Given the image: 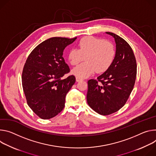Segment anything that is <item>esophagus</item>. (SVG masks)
<instances>
[{"mask_svg":"<svg viewBox=\"0 0 156 156\" xmlns=\"http://www.w3.org/2000/svg\"><path fill=\"white\" fill-rule=\"evenodd\" d=\"M76 81H77V82H79V81H80V80H82L80 77H76Z\"/></svg>","mask_w":156,"mask_h":156,"instance_id":"esophagus-1","label":"esophagus"}]
</instances>
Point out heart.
I'll return each mask as SVG.
<instances>
[{"label": "heart", "mask_w": 156, "mask_h": 156, "mask_svg": "<svg viewBox=\"0 0 156 156\" xmlns=\"http://www.w3.org/2000/svg\"><path fill=\"white\" fill-rule=\"evenodd\" d=\"M116 56L114 44L110 41L89 36L80 39L78 49L69 51L67 59L72 66H76L83 60L85 62L74 67L72 73L79 77H87L94 74L107 71L112 65Z\"/></svg>", "instance_id": "obj_1"}]
</instances>
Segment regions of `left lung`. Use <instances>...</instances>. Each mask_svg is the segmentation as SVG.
Wrapping results in <instances>:
<instances>
[{"label":"left lung","mask_w":156,"mask_h":156,"mask_svg":"<svg viewBox=\"0 0 156 156\" xmlns=\"http://www.w3.org/2000/svg\"><path fill=\"white\" fill-rule=\"evenodd\" d=\"M116 42V56L111 67L97 77L88 81V105L101 115H109L122 108L135 83L137 64L130 45L117 34L107 32Z\"/></svg>","instance_id":"8db88e82"}]
</instances>
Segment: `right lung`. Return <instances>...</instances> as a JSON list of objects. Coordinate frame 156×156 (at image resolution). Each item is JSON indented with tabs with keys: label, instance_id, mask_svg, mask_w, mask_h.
Segmentation results:
<instances>
[{
	"label": "right lung",
	"instance_id": "1",
	"mask_svg": "<svg viewBox=\"0 0 156 156\" xmlns=\"http://www.w3.org/2000/svg\"><path fill=\"white\" fill-rule=\"evenodd\" d=\"M76 38H49L27 59L22 76L23 90L28 105L41 119L53 118L63 110L66 94L76 82L74 75L61 78L70 72L63 51Z\"/></svg>",
	"mask_w": 156,
	"mask_h": 156
}]
</instances>
